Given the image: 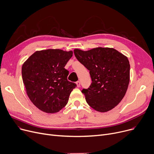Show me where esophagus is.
Returning <instances> with one entry per match:
<instances>
[{"label":"esophagus","mask_w":154,"mask_h":154,"mask_svg":"<svg viewBox=\"0 0 154 154\" xmlns=\"http://www.w3.org/2000/svg\"><path fill=\"white\" fill-rule=\"evenodd\" d=\"M76 85H77V87H79V86H80V81H76Z\"/></svg>","instance_id":"esophagus-1"}]
</instances>
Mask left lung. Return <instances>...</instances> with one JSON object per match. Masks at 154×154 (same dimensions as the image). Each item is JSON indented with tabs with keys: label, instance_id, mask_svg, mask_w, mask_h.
I'll return each mask as SVG.
<instances>
[{
	"label": "left lung",
	"instance_id": "8db88e82",
	"mask_svg": "<svg viewBox=\"0 0 154 154\" xmlns=\"http://www.w3.org/2000/svg\"><path fill=\"white\" fill-rule=\"evenodd\" d=\"M76 59L89 71L92 83L81 92L87 103L97 111H110L124 97L130 79L128 58L114 48L98 47L74 50Z\"/></svg>",
	"mask_w": 154,
	"mask_h": 154
}]
</instances>
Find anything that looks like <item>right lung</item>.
I'll return each instance as SVG.
<instances>
[{
  "label": "right lung",
  "instance_id": "obj_1",
  "mask_svg": "<svg viewBox=\"0 0 154 154\" xmlns=\"http://www.w3.org/2000/svg\"><path fill=\"white\" fill-rule=\"evenodd\" d=\"M73 51L59 49L37 51L23 63L22 75L26 94L32 103L47 113L60 111L68 102L76 85L67 79L65 68Z\"/></svg>",
  "mask_w": 154,
  "mask_h": 154
}]
</instances>
